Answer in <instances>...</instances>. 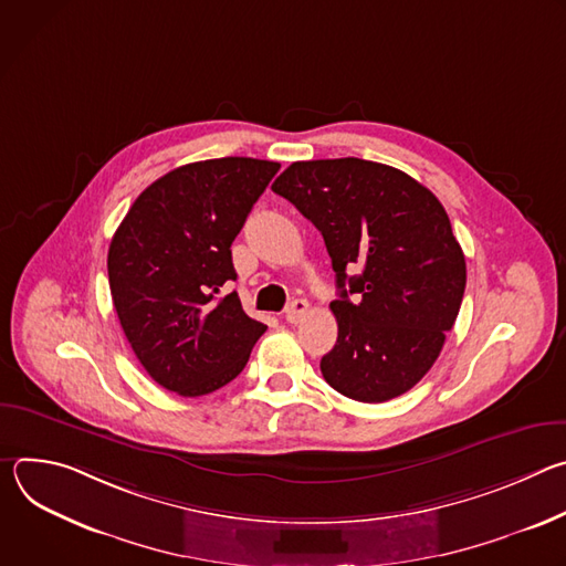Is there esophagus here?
<instances>
[{
    "mask_svg": "<svg viewBox=\"0 0 566 566\" xmlns=\"http://www.w3.org/2000/svg\"><path fill=\"white\" fill-rule=\"evenodd\" d=\"M306 311H308V302L306 300H293L289 304L284 317H286V322H291V325H297V322L306 315Z\"/></svg>",
    "mask_w": 566,
    "mask_h": 566,
    "instance_id": "esophagus-1",
    "label": "esophagus"
}]
</instances>
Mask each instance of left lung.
Here are the masks:
<instances>
[{
	"label": "left lung",
	"mask_w": 566,
	"mask_h": 566,
	"mask_svg": "<svg viewBox=\"0 0 566 566\" xmlns=\"http://www.w3.org/2000/svg\"><path fill=\"white\" fill-rule=\"evenodd\" d=\"M273 192L322 232L336 271L338 340L319 360L322 376L360 402L412 389L439 358L465 291V258L441 201L410 175L354 156L297 160Z\"/></svg>",
	"instance_id": "obj_1"
}]
</instances>
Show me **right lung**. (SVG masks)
I'll return each mask as SVG.
<instances>
[{
    "label": "right lung",
    "instance_id": "add662e5",
    "mask_svg": "<svg viewBox=\"0 0 566 566\" xmlns=\"http://www.w3.org/2000/svg\"><path fill=\"white\" fill-rule=\"evenodd\" d=\"M280 164L197 160L156 179L112 237L107 273L120 327L145 371L179 396H203L247 367L266 325L237 293L230 247Z\"/></svg>",
    "mask_w": 566,
    "mask_h": 566
}]
</instances>
